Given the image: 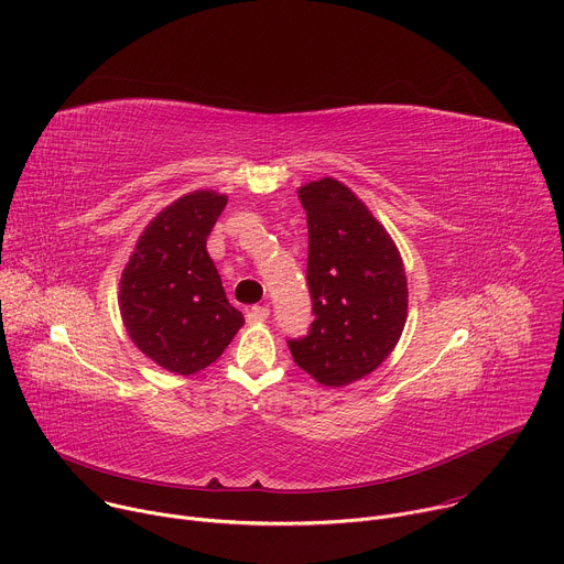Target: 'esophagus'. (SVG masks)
I'll return each instance as SVG.
<instances>
[{
	"label": "esophagus",
	"mask_w": 564,
	"mask_h": 564,
	"mask_svg": "<svg viewBox=\"0 0 564 564\" xmlns=\"http://www.w3.org/2000/svg\"><path fill=\"white\" fill-rule=\"evenodd\" d=\"M270 316V307L268 305H254L248 310V324H263Z\"/></svg>",
	"instance_id": "1"
}]
</instances>
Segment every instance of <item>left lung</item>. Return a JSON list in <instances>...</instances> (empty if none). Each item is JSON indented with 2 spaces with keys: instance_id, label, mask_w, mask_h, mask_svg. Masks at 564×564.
I'll return each mask as SVG.
<instances>
[{
  "instance_id": "8db88e82",
  "label": "left lung",
  "mask_w": 564,
  "mask_h": 564,
  "mask_svg": "<svg viewBox=\"0 0 564 564\" xmlns=\"http://www.w3.org/2000/svg\"><path fill=\"white\" fill-rule=\"evenodd\" d=\"M307 216V290L314 321L288 339L294 364L324 386L372 372L406 324L409 288L388 231L339 181L299 189Z\"/></svg>"
}]
</instances>
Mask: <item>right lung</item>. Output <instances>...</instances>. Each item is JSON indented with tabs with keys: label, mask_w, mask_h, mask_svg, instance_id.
Instances as JSON below:
<instances>
[{
	"label": "right lung",
	"mask_w": 564,
	"mask_h": 564,
	"mask_svg": "<svg viewBox=\"0 0 564 564\" xmlns=\"http://www.w3.org/2000/svg\"><path fill=\"white\" fill-rule=\"evenodd\" d=\"M225 205L227 196L194 192L165 207L138 238L120 279L131 341L176 375L214 364L246 324L207 254V236Z\"/></svg>",
	"instance_id": "add662e5"
}]
</instances>
